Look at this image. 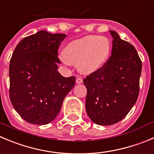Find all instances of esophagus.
Here are the masks:
<instances>
[{
    "label": "esophagus",
    "mask_w": 154,
    "mask_h": 154,
    "mask_svg": "<svg viewBox=\"0 0 154 154\" xmlns=\"http://www.w3.org/2000/svg\"><path fill=\"white\" fill-rule=\"evenodd\" d=\"M76 83H77V84H82V83H83V79L80 77H77V79H76Z\"/></svg>",
    "instance_id": "34e87169"
}]
</instances>
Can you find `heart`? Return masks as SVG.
<instances>
[{"instance_id":"1","label":"heart","mask_w":154,"mask_h":154,"mask_svg":"<svg viewBox=\"0 0 154 154\" xmlns=\"http://www.w3.org/2000/svg\"><path fill=\"white\" fill-rule=\"evenodd\" d=\"M110 52V42L106 37L87 35L68 43L63 50L61 59L65 64H77L84 73H92L104 64Z\"/></svg>"}]
</instances>
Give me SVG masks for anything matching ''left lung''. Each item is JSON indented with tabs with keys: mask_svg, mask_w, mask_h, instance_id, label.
<instances>
[{
	"mask_svg": "<svg viewBox=\"0 0 154 154\" xmlns=\"http://www.w3.org/2000/svg\"><path fill=\"white\" fill-rule=\"evenodd\" d=\"M112 48L109 58L87 76L86 111L93 122L111 125L122 120L137 100L142 63L135 48L110 31Z\"/></svg>",
	"mask_w": 154,
	"mask_h": 154,
	"instance_id": "1",
	"label": "left lung"
}]
</instances>
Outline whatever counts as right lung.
<instances>
[{
	"mask_svg": "<svg viewBox=\"0 0 154 154\" xmlns=\"http://www.w3.org/2000/svg\"><path fill=\"white\" fill-rule=\"evenodd\" d=\"M65 34L41 30L25 37L10 61L9 94L11 103L27 122L46 125L61 110L64 97L75 84V77L57 71V51Z\"/></svg>",
	"mask_w": 154,
	"mask_h": 154,
	"instance_id": "add662e5",
	"label": "right lung"
}]
</instances>
